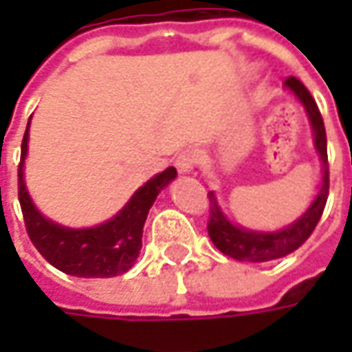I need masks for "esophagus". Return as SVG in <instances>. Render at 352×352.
I'll list each match as a JSON object with an SVG mask.
<instances>
[{
    "label": "esophagus",
    "mask_w": 352,
    "mask_h": 352,
    "mask_svg": "<svg viewBox=\"0 0 352 352\" xmlns=\"http://www.w3.org/2000/svg\"><path fill=\"white\" fill-rule=\"evenodd\" d=\"M196 164H198V154H196V151L184 148V151H181V153L177 154L175 166L181 173H188V171H192V169L196 168Z\"/></svg>",
    "instance_id": "esophagus-1"
}]
</instances>
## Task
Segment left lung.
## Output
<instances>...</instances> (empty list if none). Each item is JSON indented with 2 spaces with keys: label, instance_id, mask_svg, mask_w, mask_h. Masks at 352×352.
<instances>
[{
  "label": "left lung",
  "instance_id": "left-lung-1",
  "mask_svg": "<svg viewBox=\"0 0 352 352\" xmlns=\"http://www.w3.org/2000/svg\"><path fill=\"white\" fill-rule=\"evenodd\" d=\"M285 87L294 94L302 105L307 111L309 122L315 133V148L322 160V186L318 190L317 198L311 204L305 213L292 222L287 228L279 232H251L241 226H236L224 217L221 207L217 206L213 192H209V222H207V232L214 243V247L224 252L230 258L241 260V262H270L287 256L294 252L298 247H302L313 230L320 221L322 211H324L326 199H328V188H330V171H328V151H326V130L322 116L318 111L317 103L313 100L309 90L303 87V82L296 77H288L285 80Z\"/></svg>",
  "mask_w": 352,
  "mask_h": 352
}]
</instances>
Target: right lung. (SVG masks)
<instances>
[{
  "label": "right lung",
  "mask_w": 352,
  "mask_h": 352,
  "mask_svg": "<svg viewBox=\"0 0 352 352\" xmlns=\"http://www.w3.org/2000/svg\"><path fill=\"white\" fill-rule=\"evenodd\" d=\"M28 128L22 139L19 164V201L28 236L35 249L56 270L75 277H116L128 272L141 251V237L148 209L162 188L175 179L177 169H164L146 181L111 221L94 228H65L45 219L35 209L26 190L22 168L28 153Z\"/></svg>",
  "instance_id": "add662e5"
}]
</instances>
